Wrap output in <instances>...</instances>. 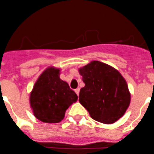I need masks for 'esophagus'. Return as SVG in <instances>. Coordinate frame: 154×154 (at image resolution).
<instances>
[{
  "instance_id": "esophagus-1",
  "label": "esophagus",
  "mask_w": 154,
  "mask_h": 154,
  "mask_svg": "<svg viewBox=\"0 0 154 154\" xmlns=\"http://www.w3.org/2000/svg\"><path fill=\"white\" fill-rule=\"evenodd\" d=\"M79 91H80L79 88H77V89H75V93L77 94L78 96H79Z\"/></svg>"
}]
</instances>
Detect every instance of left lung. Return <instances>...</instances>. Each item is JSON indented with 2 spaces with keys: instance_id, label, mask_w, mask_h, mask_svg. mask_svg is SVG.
Segmentation results:
<instances>
[{
  "instance_id": "obj_1",
  "label": "left lung",
  "mask_w": 154,
  "mask_h": 154,
  "mask_svg": "<svg viewBox=\"0 0 154 154\" xmlns=\"http://www.w3.org/2000/svg\"><path fill=\"white\" fill-rule=\"evenodd\" d=\"M85 86L79 103L95 120L111 124L120 119L130 103L126 81L119 71L103 62L92 61L79 68Z\"/></svg>"
}]
</instances>
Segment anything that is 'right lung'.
Wrapping results in <instances>:
<instances>
[{"mask_svg":"<svg viewBox=\"0 0 154 154\" xmlns=\"http://www.w3.org/2000/svg\"><path fill=\"white\" fill-rule=\"evenodd\" d=\"M60 69L48 67L40 75L30 94V106L35 117L48 123H59L78 96L59 78Z\"/></svg>","mask_w":154,"mask_h":154,"instance_id":"add662e5","label":"right lung"}]
</instances>
